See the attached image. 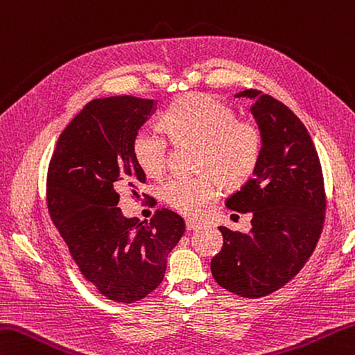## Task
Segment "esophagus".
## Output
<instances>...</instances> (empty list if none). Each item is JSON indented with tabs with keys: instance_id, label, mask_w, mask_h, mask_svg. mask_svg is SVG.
<instances>
[{
	"instance_id": "esophagus-1",
	"label": "esophagus",
	"mask_w": 355,
	"mask_h": 355,
	"mask_svg": "<svg viewBox=\"0 0 355 355\" xmlns=\"http://www.w3.org/2000/svg\"><path fill=\"white\" fill-rule=\"evenodd\" d=\"M201 226L200 221H196V220H187L186 221V229L187 231H196V229H198Z\"/></svg>"
}]
</instances>
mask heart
Returning a JSON list of instances; mask_svg holds the SVG:
<instances>
[{
  "instance_id": "b5f03b06",
  "label": "heart",
  "mask_w": 355,
  "mask_h": 355,
  "mask_svg": "<svg viewBox=\"0 0 355 355\" xmlns=\"http://www.w3.org/2000/svg\"><path fill=\"white\" fill-rule=\"evenodd\" d=\"M163 124L177 144L198 146L197 177H171L159 186L166 203L196 215L215 200L217 182L234 189L252 175L260 162L263 134L259 124L237 120L232 109L211 95L196 94L166 110ZM132 155L148 177L162 175L169 155V139L154 128H141L132 140Z\"/></svg>"
}]
</instances>
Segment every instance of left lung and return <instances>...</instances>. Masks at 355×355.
<instances>
[{
	"instance_id": "8db88e82",
	"label": "left lung",
	"mask_w": 355,
	"mask_h": 355,
	"mask_svg": "<svg viewBox=\"0 0 355 355\" xmlns=\"http://www.w3.org/2000/svg\"><path fill=\"white\" fill-rule=\"evenodd\" d=\"M254 104L263 134L260 162L241 189L226 200L229 209L251 212L249 234L220 226L223 248L211 261L215 282L229 293L260 298L300 272L320 239L326 193L309 132L288 106L260 90L235 95Z\"/></svg>"
}]
</instances>
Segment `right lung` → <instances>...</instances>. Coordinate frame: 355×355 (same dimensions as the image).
<instances>
[{
  "label": "right lung",
  "mask_w": 355,
  "mask_h": 355,
  "mask_svg": "<svg viewBox=\"0 0 355 355\" xmlns=\"http://www.w3.org/2000/svg\"><path fill=\"white\" fill-rule=\"evenodd\" d=\"M154 110V100L130 95L89 101L61 132L49 163L53 225L83 277L118 303L141 300L163 282L166 259L184 234V220L164 207L150 221L126 218L116 207L120 191L140 198L146 173L132 140Z\"/></svg>",
  "instance_id": "obj_1"
}]
</instances>
